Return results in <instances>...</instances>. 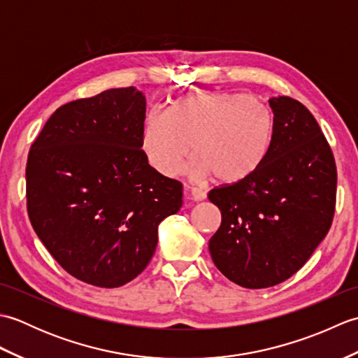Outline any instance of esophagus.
<instances>
[{
	"label": "esophagus",
	"instance_id": "esophagus-1",
	"mask_svg": "<svg viewBox=\"0 0 358 358\" xmlns=\"http://www.w3.org/2000/svg\"><path fill=\"white\" fill-rule=\"evenodd\" d=\"M187 199H191L192 201H203L204 199H206V192L200 191V189H191V191L186 192Z\"/></svg>",
	"mask_w": 358,
	"mask_h": 358
}]
</instances>
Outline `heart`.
<instances>
[{
	"mask_svg": "<svg viewBox=\"0 0 358 358\" xmlns=\"http://www.w3.org/2000/svg\"><path fill=\"white\" fill-rule=\"evenodd\" d=\"M273 117L262 100L227 90L180 98L169 112L152 109L141 129L148 163L164 177L189 166L192 178L214 175L222 185H235L252 175L269 149Z\"/></svg>",
	"mask_w": 358,
	"mask_h": 358,
	"instance_id": "heart-1",
	"label": "heart"
}]
</instances>
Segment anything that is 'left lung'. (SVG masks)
I'll return each mask as SVG.
<instances>
[{
  "label": "left lung",
  "mask_w": 358,
  "mask_h": 358,
  "mask_svg": "<svg viewBox=\"0 0 358 358\" xmlns=\"http://www.w3.org/2000/svg\"><path fill=\"white\" fill-rule=\"evenodd\" d=\"M269 106L273 129L262 164L208 195L222 212L209 240L212 262L249 289L292 277L326 237L336 210V159L314 115L289 96H273Z\"/></svg>",
  "instance_id": "left-lung-1"
}]
</instances>
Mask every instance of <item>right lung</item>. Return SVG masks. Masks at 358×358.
I'll return each instance as SVG.
<instances>
[{
	"label": "right lung",
	"mask_w": 358,
	"mask_h": 358,
	"mask_svg": "<svg viewBox=\"0 0 358 358\" xmlns=\"http://www.w3.org/2000/svg\"><path fill=\"white\" fill-rule=\"evenodd\" d=\"M146 96L109 89L52 113L29 152L30 223L59 266L85 283L118 287L149 264L158 224L177 214L183 186L141 150Z\"/></svg>",
	"instance_id": "1"
}]
</instances>
